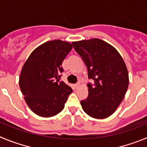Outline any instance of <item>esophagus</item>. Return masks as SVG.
<instances>
[{"mask_svg": "<svg viewBox=\"0 0 147 147\" xmlns=\"http://www.w3.org/2000/svg\"><path fill=\"white\" fill-rule=\"evenodd\" d=\"M75 86L76 87V88H78V87H79V86H80V83H76V84H75Z\"/></svg>", "mask_w": 147, "mask_h": 147, "instance_id": "1", "label": "esophagus"}]
</instances>
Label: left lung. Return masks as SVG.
<instances>
[{"label":"left lung","mask_w":147,"mask_h":147,"mask_svg":"<svg viewBox=\"0 0 147 147\" xmlns=\"http://www.w3.org/2000/svg\"><path fill=\"white\" fill-rule=\"evenodd\" d=\"M88 69V97L80 101L83 111L94 119H105L121 104L129 85L126 64L116 49L100 39L72 43Z\"/></svg>","instance_id":"obj_1"}]
</instances>
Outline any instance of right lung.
Listing matches in <instances>:
<instances>
[{
	"label": "right lung",
	"mask_w": 147,
	"mask_h": 147,
	"mask_svg": "<svg viewBox=\"0 0 147 147\" xmlns=\"http://www.w3.org/2000/svg\"><path fill=\"white\" fill-rule=\"evenodd\" d=\"M72 45L60 39L46 42L30 54L22 67L19 85L30 109L42 117H51L64 109L70 86L59 82L62 62Z\"/></svg>",
	"instance_id": "add662e5"
}]
</instances>
